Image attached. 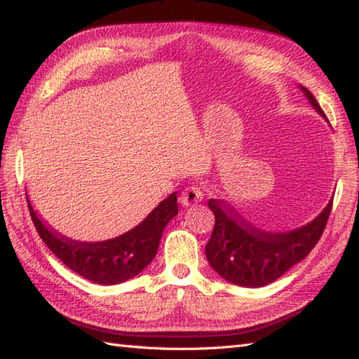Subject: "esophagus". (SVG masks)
Wrapping results in <instances>:
<instances>
[{
	"label": "esophagus",
	"mask_w": 359,
	"mask_h": 359,
	"mask_svg": "<svg viewBox=\"0 0 359 359\" xmlns=\"http://www.w3.org/2000/svg\"><path fill=\"white\" fill-rule=\"evenodd\" d=\"M203 199V193L199 187H187L184 191L180 194V202L184 207H193V205L202 202Z\"/></svg>",
	"instance_id": "34e87169"
}]
</instances>
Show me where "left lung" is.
I'll use <instances>...</instances> for the list:
<instances>
[{
    "mask_svg": "<svg viewBox=\"0 0 359 359\" xmlns=\"http://www.w3.org/2000/svg\"><path fill=\"white\" fill-rule=\"evenodd\" d=\"M318 114H325L307 88L299 86ZM333 197L327 207L309 224L288 231H264L251 226L225 207L219 199H210L215 212V230L205 253L210 265L225 280L241 287H264L276 280L293 265L306 259L321 239L329 220Z\"/></svg>",
    "mask_w": 359,
    "mask_h": 359,
    "instance_id": "1",
    "label": "left lung"
}]
</instances>
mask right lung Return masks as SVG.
<instances>
[{"label":"right lung","instance_id":"right-lung-1","mask_svg":"<svg viewBox=\"0 0 359 359\" xmlns=\"http://www.w3.org/2000/svg\"><path fill=\"white\" fill-rule=\"evenodd\" d=\"M27 207L38 234L48 248L85 279L102 285H116L135 278L156 257L166 224L177 215V193L160 202L142 222L123 234L102 242H81L46 226L27 199Z\"/></svg>","mask_w":359,"mask_h":359}]
</instances>
